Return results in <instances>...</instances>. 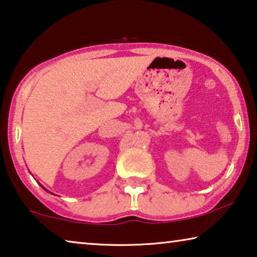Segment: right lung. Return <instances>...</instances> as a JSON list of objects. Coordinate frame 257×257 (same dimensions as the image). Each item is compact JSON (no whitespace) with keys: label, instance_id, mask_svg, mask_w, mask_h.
Instances as JSON below:
<instances>
[{"label":"right lung","instance_id":"add662e5","mask_svg":"<svg viewBox=\"0 0 257 257\" xmlns=\"http://www.w3.org/2000/svg\"><path fill=\"white\" fill-rule=\"evenodd\" d=\"M45 190H46V189H45Z\"/></svg>","mask_w":257,"mask_h":257}]
</instances>
